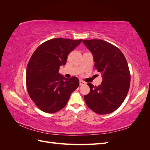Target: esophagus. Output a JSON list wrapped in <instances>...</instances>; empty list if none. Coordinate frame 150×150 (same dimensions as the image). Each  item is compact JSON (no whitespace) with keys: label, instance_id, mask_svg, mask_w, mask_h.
<instances>
[{"label":"esophagus","instance_id":"obj_1","mask_svg":"<svg viewBox=\"0 0 150 150\" xmlns=\"http://www.w3.org/2000/svg\"><path fill=\"white\" fill-rule=\"evenodd\" d=\"M79 84H80V86H83V85L86 84V83L84 82V81H82V80H80L79 81Z\"/></svg>","mask_w":150,"mask_h":150}]
</instances>
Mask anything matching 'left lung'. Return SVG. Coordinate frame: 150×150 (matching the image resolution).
Listing matches in <instances>:
<instances>
[{
  "instance_id": "8db88e82",
  "label": "left lung",
  "mask_w": 150,
  "mask_h": 150,
  "mask_svg": "<svg viewBox=\"0 0 150 150\" xmlns=\"http://www.w3.org/2000/svg\"><path fill=\"white\" fill-rule=\"evenodd\" d=\"M93 56L95 69L101 73L98 86L88 83L90 92L84 96L87 106L99 115L116 110L124 101L130 86V73L126 58L117 47L101 39L83 40Z\"/></svg>"
}]
</instances>
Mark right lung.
Returning <instances> with one entry per match:
<instances>
[{
  "label": "right lung",
  "mask_w": 150,
  "mask_h": 150,
  "mask_svg": "<svg viewBox=\"0 0 150 150\" xmlns=\"http://www.w3.org/2000/svg\"><path fill=\"white\" fill-rule=\"evenodd\" d=\"M81 40L52 39L40 44L32 55L26 69L27 89L32 100L44 112L61 110L78 88V78H66L59 71Z\"/></svg>",
  "instance_id": "right-lung-1"
}]
</instances>
